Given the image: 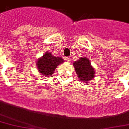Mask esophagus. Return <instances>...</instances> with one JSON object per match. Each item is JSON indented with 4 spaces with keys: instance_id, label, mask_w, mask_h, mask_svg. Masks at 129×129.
<instances>
[{
    "instance_id": "1",
    "label": "esophagus",
    "mask_w": 129,
    "mask_h": 129,
    "mask_svg": "<svg viewBox=\"0 0 129 129\" xmlns=\"http://www.w3.org/2000/svg\"><path fill=\"white\" fill-rule=\"evenodd\" d=\"M66 61H71V58L69 57H66Z\"/></svg>"
}]
</instances>
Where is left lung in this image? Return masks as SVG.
I'll return each instance as SVG.
<instances>
[{"label":"left lung","mask_w":129,"mask_h":129,"mask_svg":"<svg viewBox=\"0 0 129 129\" xmlns=\"http://www.w3.org/2000/svg\"><path fill=\"white\" fill-rule=\"evenodd\" d=\"M79 80L84 82L91 81L95 77V69L87 57H80L73 63Z\"/></svg>","instance_id":"left-lung-1"}]
</instances>
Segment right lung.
<instances>
[{"instance_id":"1","label":"right lung","mask_w":129,"mask_h":129,"mask_svg":"<svg viewBox=\"0 0 129 129\" xmlns=\"http://www.w3.org/2000/svg\"><path fill=\"white\" fill-rule=\"evenodd\" d=\"M63 62V59L61 57H55L51 53L46 52L42 57H40L37 60L36 66L41 74L49 77L54 73L57 66Z\"/></svg>"}]
</instances>
